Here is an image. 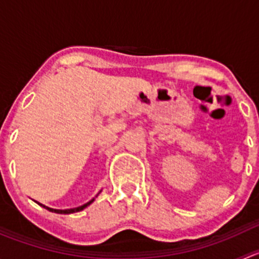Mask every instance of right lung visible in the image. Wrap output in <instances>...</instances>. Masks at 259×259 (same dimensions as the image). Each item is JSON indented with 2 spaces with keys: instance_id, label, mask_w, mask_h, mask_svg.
Wrapping results in <instances>:
<instances>
[{
  "instance_id": "obj_1",
  "label": "right lung",
  "mask_w": 259,
  "mask_h": 259,
  "mask_svg": "<svg viewBox=\"0 0 259 259\" xmlns=\"http://www.w3.org/2000/svg\"><path fill=\"white\" fill-rule=\"evenodd\" d=\"M93 202H94V199H91L90 202H88V203H86V204L81 205V207H77V208H72V209H64V210H61V209H52V208H49V207H46V205H42V204H41V203H38V204H40L41 207L46 208V209L50 210V211H54V213H60V214H69V213H75V211H80V210H82L83 208H86V207H88V205H90L91 203H93Z\"/></svg>"
}]
</instances>
